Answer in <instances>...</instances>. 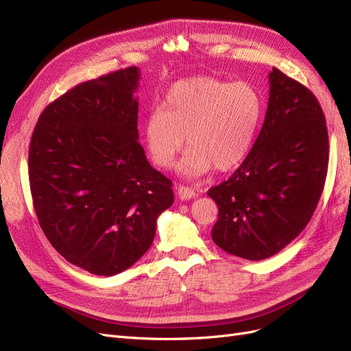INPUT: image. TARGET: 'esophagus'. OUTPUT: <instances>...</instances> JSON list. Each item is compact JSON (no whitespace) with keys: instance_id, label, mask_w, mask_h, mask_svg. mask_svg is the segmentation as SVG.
<instances>
[{"instance_id":"esophagus-1","label":"esophagus","mask_w":351,"mask_h":351,"mask_svg":"<svg viewBox=\"0 0 351 351\" xmlns=\"http://www.w3.org/2000/svg\"><path fill=\"white\" fill-rule=\"evenodd\" d=\"M176 190H177L178 197L182 200L193 199V197H197V195H199L195 189H190V187H186V186H177Z\"/></svg>"}]
</instances>
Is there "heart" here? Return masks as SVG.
Wrapping results in <instances>:
<instances>
[{
  "mask_svg": "<svg viewBox=\"0 0 351 351\" xmlns=\"http://www.w3.org/2000/svg\"><path fill=\"white\" fill-rule=\"evenodd\" d=\"M262 115L261 93L246 82L186 79L165 93L161 108L146 115L143 141L152 161L169 168L186 134L190 147L178 173L197 178L214 167L219 171L236 168L256 141Z\"/></svg>",
  "mask_w": 351,
  "mask_h": 351,
  "instance_id": "heart-1",
  "label": "heart"
}]
</instances>
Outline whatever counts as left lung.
Wrapping results in <instances>:
<instances>
[{
    "mask_svg": "<svg viewBox=\"0 0 351 351\" xmlns=\"http://www.w3.org/2000/svg\"><path fill=\"white\" fill-rule=\"evenodd\" d=\"M328 130L315 95L278 69L256 142L227 182L209 189L218 206L212 240L234 256L262 261L311 221L328 171Z\"/></svg>",
    "mask_w": 351,
    "mask_h": 351,
    "instance_id": "8db88e82",
    "label": "left lung"
}]
</instances>
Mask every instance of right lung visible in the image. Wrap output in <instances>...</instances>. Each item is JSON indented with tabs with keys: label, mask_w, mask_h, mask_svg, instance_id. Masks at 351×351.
I'll return each mask as SVG.
<instances>
[{
	"label": "right lung",
	"mask_w": 351,
	"mask_h": 351,
	"mask_svg": "<svg viewBox=\"0 0 351 351\" xmlns=\"http://www.w3.org/2000/svg\"><path fill=\"white\" fill-rule=\"evenodd\" d=\"M137 67L77 84L44 110L29 147L39 226L62 258L120 274L151 247L173 183L147 162L137 132Z\"/></svg>",
	"instance_id": "right-lung-1"
}]
</instances>
